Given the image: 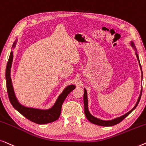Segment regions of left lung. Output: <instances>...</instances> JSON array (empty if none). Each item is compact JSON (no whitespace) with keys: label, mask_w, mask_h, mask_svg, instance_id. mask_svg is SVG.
<instances>
[{"label":"left lung","mask_w":146,"mask_h":146,"mask_svg":"<svg viewBox=\"0 0 146 146\" xmlns=\"http://www.w3.org/2000/svg\"><path fill=\"white\" fill-rule=\"evenodd\" d=\"M130 45H131V46L132 47V48L134 49V50L135 51V55H136L137 61H138V63H139V67H140V69H141V80H142L143 73H142V70H141V66L140 62H139V59L138 55H137V50H136V48H135V45L134 44V42H133L132 41H131ZM141 93H142V87H141L140 94H139V97H138V99H137V101L136 102V104H135V105L134 106V107L133 108L132 110H130V111H129L128 112H127L126 114H124V115H123V116H121L120 117H118V118H114V119H113V120H100V119H99V118H96V117L93 116V115H92L91 113H90V112H89V108H88V99H87V90H86L85 89H84L83 101H84V110H85V114L86 117H87V118L88 119V120H89V122H91V123H93V124H94L98 125V126H114V125H116L117 124H118V123H120V122H122V121L124 120V119L126 118V117L128 116V115L130 114L131 112H132L133 110L135 109V108H136V106H137V104H138V103H139V100H140L141 96Z\"/></svg>","instance_id":"1"}]
</instances>
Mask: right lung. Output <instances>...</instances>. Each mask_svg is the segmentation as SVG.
Wrapping results in <instances>:
<instances>
[{
    "label": "right lung",
    "mask_w": 146,
    "mask_h": 146,
    "mask_svg": "<svg viewBox=\"0 0 146 146\" xmlns=\"http://www.w3.org/2000/svg\"><path fill=\"white\" fill-rule=\"evenodd\" d=\"M17 41L18 40H15V42L12 45V48H15ZM12 61H13V51H11L7 63V68H6V82H7L8 95H9L10 102L12 104V106L28 120L38 124H46L57 120L60 116L61 106H62L63 102L67 95L73 90L75 89V85H70L65 87L61 94L58 96L53 106L49 109L44 110L27 107V106L22 105V104L20 103L16 98L15 93H14L11 77Z\"/></svg>",
    "instance_id": "right-lung-1"
}]
</instances>
